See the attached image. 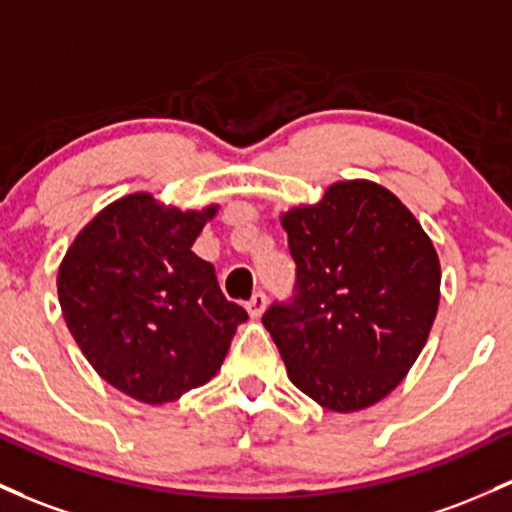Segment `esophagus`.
<instances>
[{"label":"esophagus","instance_id":"esophagus-1","mask_svg":"<svg viewBox=\"0 0 512 512\" xmlns=\"http://www.w3.org/2000/svg\"><path fill=\"white\" fill-rule=\"evenodd\" d=\"M245 306H247V313H250L252 318H260L267 308V296L262 294V291H257V294H252V299L247 301Z\"/></svg>","mask_w":512,"mask_h":512}]
</instances>
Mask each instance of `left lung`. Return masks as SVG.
<instances>
[{
	"label": "left lung",
	"mask_w": 512,
	"mask_h": 512,
	"mask_svg": "<svg viewBox=\"0 0 512 512\" xmlns=\"http://www.w3.org/2000/svg\"><path fill=\"white\" fill-rule=\"evenodd\" d=\"M296 294L262 323L296 389L335 413L374 406L428 342L440 306V260L396 194L369 179L335 182L282 213Z\"/></svg>",
	"instance_id": "8db88e82"
}]
</instances>
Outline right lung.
Wrapping results in <instances>:
<instances>
[{"label":"right lung","instance_id":"right-lung-1","mask_svg":"<svg viewBox=\"0 0 512 512\" xmlns=\"http://www.w3.org/2000/svg\"><path fill=\"white\" fill-rule=\"evenodd\" d=\"M218 206L179 211L128 194L67 247L58 299L67 328L101 379L160 406L221 369L247 313L228 301L192 245Z\"/></svg>","mask_w":512,"mask_h":512}]
</instances>
